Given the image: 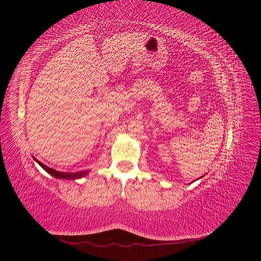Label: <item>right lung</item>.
I'll return each instance as SVG.
<instances>
[{
    "label": "right lung",
    "mask_w": 261,
    "mask_h": 261,
    "mask_svg": "<svg viewBox=\"0 0 261 261\" xmlns=\"http://www.w3.org/2000/svg\"><path fill=\"white\" fill-rule=\"evenodd\" d=\"M34 159L38 162V164H40V167H41L43 170H45L46 172L49 173V174L53 175L54 177H57V178L76 179V178H81V177L85 176V175L87 174V172H88V171H81V172H78V173H63V172L55 171V170H53V169H51V168H48V167H46V165H44L43 163H41L40 161L37 160L35 156H34Z\"/></svg>",
    "instance_id": "right-lung-1"
}]
</instances>
